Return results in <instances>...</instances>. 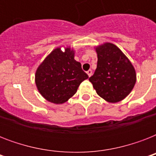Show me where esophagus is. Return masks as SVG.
<instances>
[{"mask_svg": "<svg viewBox=\"0 0 156 156\" xmlns=\"http://www.w3.org/2000/svg\"><path fill=\"white\" fill-rule=\"evenodd\" d=\"M87 75L89 76V77H90V76L92 75V70H91V69H89L88 71H87Z\"/></svg>", "mask_w": 156, "mask_h": 156, "instance_id": "esophagus-1", "label": "esophagus"}]
</instances>
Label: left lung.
<instances>
[{
	"mask_svg": "<svg viewBox=\"0 0 156 156\" xmlns=\"http://www.w3.org/2000/svg\"><path fill=\"white\" fill-rule=\"evenodd\" d=\"M95 49L97 68L89 81L107 102H120L129 95L135 85V69L123 52L112 43H104L95 46Z\"/></svg>",
	"mask_w": 156,
	"mask_h": 156,
	"instance_id": "1",
	"label": "left lung"
}]
</instances>
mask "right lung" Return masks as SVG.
Listing matches in <instances>:
<instances>
[{"label":"right lung","mask_w":156,"mask_h":156,"mask_svg":"<svg viewBox=\"0 0 156 156\" xmlns=\"http://www.w3.org/2000/svg\"><path fill=\"white\" fill-rule=\"evenodd\" d=\"M56 48L48 55L35 71L37 90L48 102L61 104L77 92L88 75L82 69L80 62L74 60L75 51L66 46Z\"/></svg>","instance_id":"right-lung-1"}]
</instances>
